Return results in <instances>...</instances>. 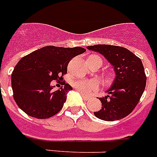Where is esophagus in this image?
<instances>
[{
  "label": "esophagus",
  "mask_w": 157,
  "mask_h": 157,
  "mask_svg": "<svg viewBox=\"0 0 157 157\" xmlns=\"http://www.w3.org/2000/svg\"><path fill=\"white\" fill-rule=\"evenodd\" d=\"M82 97L83 98L84 101H88L90 99V97H88V96H86V94H82Z\"/></svg>",
  "instance_id": "esophagus-1"
}]
</instances>
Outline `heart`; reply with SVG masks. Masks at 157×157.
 Masks as SVG:
<instances>
[{"label":"heart","mask_w":157,"mask_h":157,"mask_svg":"<svg viewBox=\"0 0 157 157\" xmlns=\"http://www.w3.org/2000/svg\"><path fill=\"white\" fill-rule=\"evenodd\" d=\"M72 85L80 93L86 95L96 91L99 87L98 82L96 79H77L72 82Z\"/></svg>","instance_id":"obj_1"}]
</instances>
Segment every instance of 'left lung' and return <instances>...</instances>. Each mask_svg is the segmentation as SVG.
Listing matches in <instances>:
<instances>
[{
	"label": "left lung",
	"instance_id": "obj_1",
	"mask_svg": "<svg viewBox=\"0 0 157 157\" xmlns=\"http://www.w3.org/2000/svg\"><path fill=\"white\" fill-rule=\"evenodd\" d=\"M87 49L104 56L114 68L116 78L108 95L99 98L101 109L94 112L98 118L107 121L120 120L128 116L136 106L146 86L144 66L132 52L114 45L97 44Z\"/></svg>",
	"mask_w": 157,
	"mask_h": 157
}]
</instances>
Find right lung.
Instances as JSON below:
<instances>
[{
	"label": "right lung",
	"instance_id": "add662e5",
	"mask_svg": "<svg viewBox=\"0 0 157 157\" xmlns=\"http://www.w3.org/2000/svg\"><path fill=\"white\" fill-rule=\"evenodd\" d=\"M86 49L80 47L60 48L46 46L23 57L12 74L13 98L25 113L39 119L59 113L71 90L69 84L53 90L52 80H63L67 66L74 57Z\"/></svg>",
	"mask_w": 157,
	"mask_h": 157
}]
</instances>
